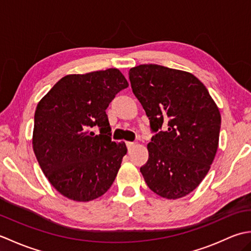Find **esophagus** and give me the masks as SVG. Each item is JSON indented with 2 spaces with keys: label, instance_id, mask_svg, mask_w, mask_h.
Segmentation results:
<instances>
[{
  "label": "esophagus",
  "instance_id": "esophagus-1",
  "mask_svg": "<svg viewBox=\"0 0 251 251\" xmlns=\"http://www.w3.org/2000/svg\"><path fill=\"white\" fill-rule=\"evenodd\" d=\"M126 146H127V149H128V150H131L132 147L135 146V143L134 142H130V141H127L126 142Z\"/></svg>",
  "mask_w": 251,
  "mask_h": 251
}]
</instances>
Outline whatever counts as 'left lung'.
<instances>
[{
    "label": "left lung",
    "instance_id": "1",
    "mask_svg": "<svg viewBox=\"0 0 251 251\" xmlns=\"http://www.w3.org/2000/svg\"><path fill=\"white\" fill-rule=\"evenodd\" d=\"M128 74L132 93L145 109L151 129L157 132L148 143L149 159L140 172L155 194L181 199L200 185L214 162L220 111L192 73L140 65Z\"/></svg>",
    "mask_w": 251,
    "mask_h": 251
}]
</instances>
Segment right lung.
Returning <instances> with one entry per match:
<instances>
[{
  "label": "right lung",
  "instance_id": "right-lung-1",
  "mask_svg": "<svg viewBox=\"0 0 251 251\" xmlns=\"http://www.w3.org/2000/svg\"><path fill=\"white\" fill-rule=\"evenodd\" d=\"M127 86L119 69L69 74L37 103L32 147L45 177L67 199L96 200L114 182L127 148L111 140L105 110Z\"/></svg>",
  "mask_w": 251,
  "mask_h": 251
}]
</instances>
